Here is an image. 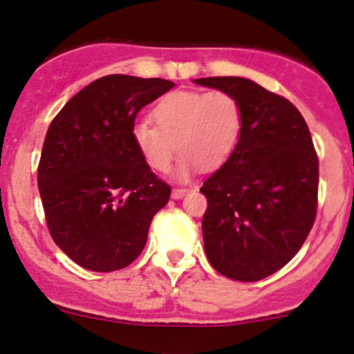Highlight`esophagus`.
<instances>
[{"instance_id": "34e87169", "label": "esophagus", "mask_w": 354, "mask_h": 354, "mask_svg": "<svg viewBox=\"0 0 354 354\" xmlns=\"http://www.w3.org/2000/svg\"><path fill=\"white\" fill-rule=\"evenodd\" d=\"M187 192H189V189H183V187H176V189H173V197H174V199H180V197H183Z\"/></svg>"}]
</instances>
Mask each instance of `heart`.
Returning <instances> with one entry per match:
<instances>
[{"label": "heart", "mask_w": 354, "mask_h": 354, "mask_svg": "<svg viewBox=\"0 0 354 354\" xmlns=\"http://www.w3.org/2000/svg\"><path fill=\"white\" fill-rule=\"evenodd\" d=\"M155 125L141 122L132 139L145 164L155 173H167L174 153L183 155L178 176L199 167L215 171L227 162L240 141L243 109L227 91H173L151 111Z\"/></svg>", "instance_id": "heart-1"}]
</instances>
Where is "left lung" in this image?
<instances>
[{"label": "left lung", "instance_id": "obj_1", "mask_svg": "<svg viewBox=\"0 0 354 354\" xmlns=\"http://www.w3.org/2000/svg\"><path fill=\"white\" fill-rule=\"evenodd\" d=\"M196 84L234 95L243 109L236 148L201 187L206 257L227 279L257 282L296 256L316 221L319 160L310 130L288 98L250 79Z\"/></svg>", "mask_w": 354, "mask_h": 354}]
</instances>
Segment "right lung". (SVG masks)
Returning a JSON list of instances; mask_svg holds the SVG:
<instances>
[{"label":"right lung","instance_id":"obj_1","mask_svg":"<svg viewBox=\"0 0 354 354\" xmlns=\"http://www.w3.org/2000/svg\"><path fill=\"white\" fill-rule=\"evenodd\" d=\"M174 82L113 74L88 84L50 122L38 190L54 243L91 272L138 259L171 187L133 145L138 113Z\"/></svg>","mask_w":354,"mask_h":354}]
</instances>
